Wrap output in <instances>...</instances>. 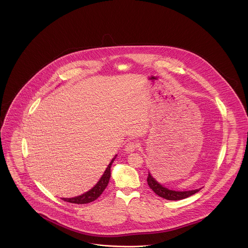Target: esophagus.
I'll use <instances>...</instances> for the list:
<instances>
[{
	"instance_id": "34e87169",
	"label": "esophagus",
	"mask_w": 248,
	"mask_h": 248,
	"mask_svg": "<svg viewBox=\"0 0 248 248\" xmlns=\"http://www.w3.org/2000/svg\"><path fill=\"white\" fill-rule=\"evenodd\" d=\"M138 148V144L135 142V141H130L128 142L125 147H124V151L126 153H132L135 151V149Z\"/></svg>"
}]
</instances>
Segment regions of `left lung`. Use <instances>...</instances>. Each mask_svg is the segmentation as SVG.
I'll list each match as a JSON object with an SVG mask.
<instances>
[{
  "label": "left lung",
  "mask_w": 248,
  "mask_h": 248,
  "mask_svg": "<svg viewBox=\"0 0 248 248\" xmlns=\"http://www.w3.org/2000/svg\"><path fill=\"white\" fill-rule=\"evenodd\" d=\"M148 185H149L150 189L153 190L155 194H157L159 197L162 198H165L167 200H181L185 198H189L193 196L194 194L198 193L200 191V189H195V190H188V191H175L171 189L167 188L160 185L159 182L152 176V174L149 171V176H148Z\"/></svg>",
  "instance_id": "left-lung-1"
}]
</instances>
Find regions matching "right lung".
Masks as SVG:
<instances>
[{"label": "right lung", "mask_w": 248, "mask_h": 248, "mask_svg": "<svg viewBox=\"0 0 248 248\" xmlns=\"http://www.w3.org/2000/svg\"><path fill=\"white\" fill-rule=\"evenodd\" d=\"M116 157H117V155H115L114 158L110 160L108 167L103 172V174L99 179V182L88 192H86V193H84L80 196H78V197H75V198H62V199L63 201H66V202H69V203H74V204H88V203H90V202L96 200L102 194V192L105 190V188L108 186V184H109V178H110V167H111V164L114 161V159H116Z\"/></svg>", "instance_id": "add662e5"}]
</instances>
